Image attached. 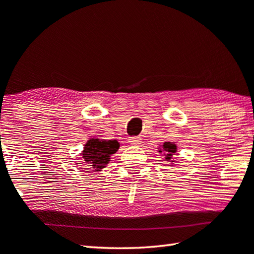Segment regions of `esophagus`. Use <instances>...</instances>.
I'll return each mask as SVG.
<instances>
[{"instance_id": "34e87169", "label": "esophagus", "mask_w": 254, "mask_h": 254, "mask_svg": "<svg viewBox=\"0 0 254 254\" xmlns=\"http://www.w3.org/2000/svg\"><path fill=\"white\" fill-rule=\"evenodd\" d=\"M128 142H130L132 145H139L140 143H141V137H139V136H131V137H128Z\"/></svg>"}]
</instances>
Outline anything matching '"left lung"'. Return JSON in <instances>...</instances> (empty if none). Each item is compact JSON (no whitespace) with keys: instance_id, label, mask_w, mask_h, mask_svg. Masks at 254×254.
<instances>
[{"instance_id":"8db88e82","label":"left lung","mask_w":254,"mask_h":254,"mask_svg":"<svg viewBox=\"0 0 254 254\" xmlns=\"http://www.w3.org/2000/svg\"><path fill=\"white\" fill-rule=\"evenodd\" d=\"M177 149L178 146L174 142H164L163 144L159 147V152L164 154L165 161H168V162L173 164L174 161L172 160V156L175 152H177Z\"/></svg>"}]
</instances>
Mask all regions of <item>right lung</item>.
Listing matches in <instances>:
<instances>
[{"label":"right lung","mask_w":254,"mask_h":254,"mask_svg":"<svg viewBox=\"0 0 254 254\" xmlns=\"http://www.w3.org/2000/svg\"><path fill=\"white\" fill-rule=\"evenodd\" d=\"M120 143L117 140H101L98 137H91L85 143L82 151V158L89 170L99 172L110 162L111 155L117 153Z\"/></svg>","instance_id":"right-lung-1"}]
</instances>
